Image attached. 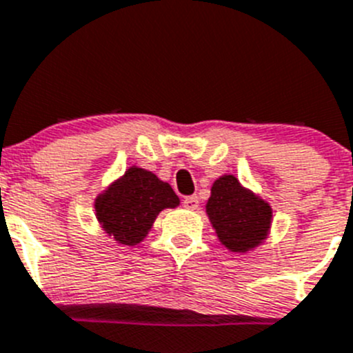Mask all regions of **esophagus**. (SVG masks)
I'll list each match as a JSON object with an SVG mask.
<instances>
[{"mask_svg": "<svg viewBox=\"0 0 353 353\" xmlns=\"http://www.w3.org/2000/svg\"><path fill=\"white\" fill-rule=\"evenodd\" d=\"M183 205L186 207V209H190V210H195V209H199V196H186V199L183 200Z\"/></svg>", "mask_w": 353, "mask_h": 353, "instance_id": "esophagus-1", "label": "esophagus"}]
</instances>
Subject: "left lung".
<instances>
[{
    "instance_id": "obj_1",
    "label": "left lung",
    "mask_w": 353,
    "mask_h": 353,
    "mask_svg": "<svg viewBox=\"0 0 353 353\" xmlns=\"http://www.w3.org/2000/svg\"><path fill=\"white\" fill-rule=\"evenodd\" d=\"M205 210L217 239L232 252H247L258 247L272 225L270 203L245 190L235 176L214 181Z\"/></svg>"
}]
</instances>
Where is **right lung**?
<instances>
[{"label": "right lung", "instance_id": "add662e5", "mask_svg": "<svg viewBox=\"0 0 353 353\" xmlns=\"http://www.w3.org/2000/svg\"><path fill=\"white\" fill-rule=\"evenodd\" d=\"M179 205L169 183L150 170L130 167L95 199V216L104 232L123 245H137L163 209Z\"/></svg>", "mask_w": 353, "mask_h": 353}]
</instances>
